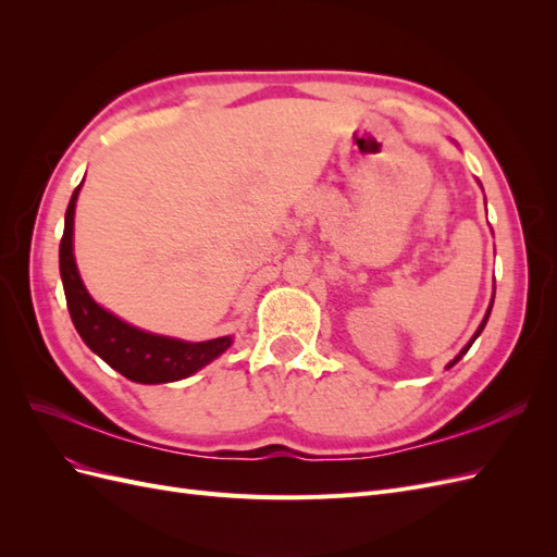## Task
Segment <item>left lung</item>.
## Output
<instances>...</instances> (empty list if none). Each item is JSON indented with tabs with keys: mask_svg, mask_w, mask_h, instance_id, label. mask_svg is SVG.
<instances>
[{
	"mask_svg": "<svg viewBox=\"0 0 557 557\" xmlns=\"http://www.w3.org/2000/svg\"><path fill=\"white\" fill-rule=\"evenodd\" d=\"M493 301H495V293H493V299H491V307H487V311H485V315H483V320H481V325H479V330L474 332V336H471V339L467 342V346H465V348H462V350L458 352V356H455V358H453V360H450V362L446 364V369H450V367H453L455 362H460V360H462V356H465V352H467V350L471 348V344H474V342L479 339V334L483 332V327H485V323H487V318H491V311H493Z\"/></svg>",
	"mask_w": 557,
	"mask_h": 557,
	"instance_id": "8db88e82",
	"label": "left lung"
}]
</instances>
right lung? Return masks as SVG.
I'll list each match as a JSON object with an SVG mask.
<instances>
[{
  "label": "right lung",
  "mask_w": 557,
  "mask_h": 557,
  "mask_svg": "<svg viewBox=\"0 0 557 557\" xmlns=\"http://www.w3.org/2000/svg\"><path fill=\"white\" fill-rule=\"evenodd\" d=\"M83 185V181H81ZM81 185L74 190L64 213V234L60 242V276L66 309L81 339L125 379L144 385L188 379L213 362L232 346V336L209 342H183L176 336L153 334L125 323L123 318L99 307L81 281L74 258V211Z\"/></svg>",
  "instance_id": "add662e5"
}]
</instances>
